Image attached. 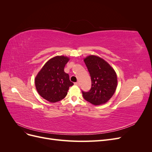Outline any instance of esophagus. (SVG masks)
Listing matches in <instances>:
<instances>
[{
  "label": "esophagus",
  "mask_w": 152,
  "mask_h": 152,
  "mask_svg": "<svg viewBox=\"0 0 152 152\" xmlns=\"http://www.w3.org/2000/svg\"><path fill=\"white\" fill-rule=\"evenodd\" d=\"M74 84H75V85H76V86H80V83H79V82H75V83H74Z\"/></svg>",
  "instance_id": "esophagus-1"
}]
</instances>
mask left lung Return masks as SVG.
<instances>
[{"label":"left lung","instance_id":"left-lung-1","mask_svg":"<svg viewBox=\"0 0 152 152\" xmlns=\"http://www.w3.org/2000/svg\"><path fill=\"white\" fill-rule=\"evenodd\" d=\"M84 61L89 72L92 84L88 92L82 91L83 98L94 105L107 103L117 88L115 72L107 61L98 56L91 55Z\"/></svg>","mask_w":152,"mask_h":152}]
</instances>
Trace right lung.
<instances>
[{"instance_id": "obj_1", "label": "right lung", "mask_w": 152, "mask_h": 152, "mask_svg": "<svg viewBox=\"0 0 152 152\" xmlns=\"http://www.w3.org/2000/svg\"><path fill=\"white\" fill-rule=\"evenodd\" d=\"M69 60L63 56L54 57L45 64L35 77L37 91L42 97L51 103L61 101L73 85L64 68Z\"/></svg>"}]
</instances>
